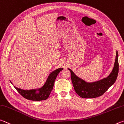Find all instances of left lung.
<instances>
[{"instance_id": "1", "label": "left lung", "mask_w": 124, "mask_h": 124, "mask_svg": "<svg viewBox=\"0 0 124 124\" xmlns=\"http://www.w3.org/2000/svg\"><path fill=\"white\" fill-rule=\"evenodd\" d=\"M71 79L74 90L78 95L82 98H95L101 96L106 92L116 80L119 71L118 53L116 51V61L111 73L107 78L92 83L85 82L78 78L71 69Z\"/></svg>"}]
</instances>
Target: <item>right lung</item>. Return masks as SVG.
I'll use <instances>...</instances> for the list:
<instances>
[{"label":"right lung","instance_id":"add662e5","mask_svg":"<svg viewBox=\"0 0 124 124\" xmlns=\"http://www.w3.org/2000/svg\"><path fill=\"white\" fill-rule=\"evenodd\" d=\"M62 70H63V68H58L53 71L49 75L48 79H47L43 86L41 88L39 89V93H36V92L37 91L36 89L25 91V90L18 88L15 87V88L22 96H23L24 98L28 100L32 101H41L46 100L49 98L51 91H52L56 77H57L58 73ZM11 83L12 84L11 82Z\"/></svg>","mask_w":124,"mask_h":124}]
</instances>
